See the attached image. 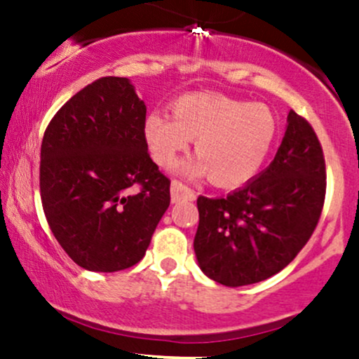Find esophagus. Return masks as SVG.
I'll return each mask as SVG.
<instances>
[{"instance_id": "obj_1", "label": "esophagus", "mask_w": 359, "mask_h": 359, "mask_svg": "<svg viewBox=\"0 0 359 359\" xmlns=\"http://www.w3.org/2000/svg\"><path fill=\"white\" fill-rule=\"evenodd\" d=\"M170 197H172V203L177 204L180 203V201H192L196 196H194V191L192 189H189L187 185L179 182V180H172Z\"/></svg>"}]
</instances>
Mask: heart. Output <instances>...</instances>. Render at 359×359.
Wrapping results in <instances>:
<instances>
[{"label":"heart","instance_id":"heart-1","mask_svg":"<svg viewBox=\"0 0 359 359\" xmlns=\"http://www.w3.org/2000/svg\"><path fill=\"white\" fill-rule=\"evenodd\" d=\"M278 133L277 116L266 104L212 90H197L170 102V118L148 114L143 135L151 158L168 167L196 140L197 158L177 170L189 177L209 175L211 184L234 189L250 182L265 165Z\"/></svg>","mask_w":359,"mask_h":359}]
</instances>
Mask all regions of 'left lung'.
Returning a JSON list of instances; mask_svg holds the SVG:
<instances>
[{
  "label": "left lung",
  "instance_id": "8db88e82",
  "mask_svg": "<svg viewBox=\"0 0 359 359\" xmlns=\"http://www.w3.org/2000/svg\"><path fill=\"white\" fill-rule=\"evenodd\" d=\"M324 196L323 148L312 126L290 111L282 145L265 170L224 199H197L199 269L226 287L278 273L314 233Z\"/></svg>",
  "mask_w": 359,
  "mask_h": 359
}]
</instances>
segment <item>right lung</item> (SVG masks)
I'll use <instances>...</instances> for the list:
<instances>
[{"instance_id": "right-lung-1", "label": "right lung", "mask_w": 359, "mask_h": 359, "mask_svg": "<svg viewBox=\"0 0 359 359\" xmlns=\"http://www.w3.org/2000/svg\"><path fill=\"white\" fill-rule=\"evenodd\" d=\"M145 116L130 79L102 77L65 102L45 130V217L65 253L89 271L137 265L170 204V180L148 155Z\"/></svg>"}]
</instances>
